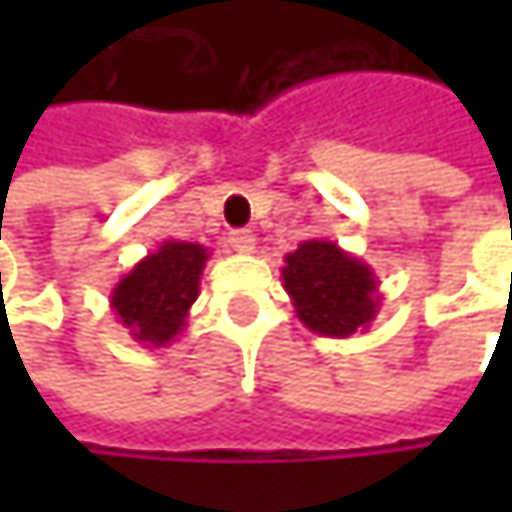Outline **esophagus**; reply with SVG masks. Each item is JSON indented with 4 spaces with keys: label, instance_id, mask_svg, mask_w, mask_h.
Listing matches in <instances>:
<instances>
[{
    "label": "esophagus",
    "instance_id": "obj_1",
    "mask_svg": "<svg viewBox=\"0 0 512 512\" xmlns=\"http://www.w3.org/2000/svg\"><path fill=\"white\" fill-rule=\"evenodd\" d=\"M228 243H231V249L240 252V255H252V252H255V234L246 231V228L231 231V234H228Z\"/></svg>",
    "mask_w": 512,
    "mask_h": 512
}]
</instances>
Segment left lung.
Listing matches in <instances>:
<instances>
[{
	"mask_svg": "<svg viewBox=\"0 0 512 512\" xmlns=\"http://www.w3.org/2000/svg\"><path fill=\"white\" fill-rule=\"evenodd\" d=\"M284 290L305 329L326 338H350L370 329L379 314V278L361 257L332 240H305L284 255Z\"/></svg>",
	"mask_w": 512,
	"mask_h": 512,
	"instance_id": "obj_1",
	"label": "left lung"
}]
</instances>
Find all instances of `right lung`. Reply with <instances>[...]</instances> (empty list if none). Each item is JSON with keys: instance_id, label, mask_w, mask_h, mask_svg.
Listing matches in <instances>:
<instances>
[{"instance_id": "obj_1", "label": "right lung", "mask_w": 512, "mask_h": 512, "mask_svg": "<svg viewBox=\"0 0 512 512\" xmlns=\"http://www.w3.org/2000/svg\"><path fill=\"white\" fill-rule=\"evenodd\" d=\"M207 260L201 243L165 240L112 287L109 305L133 341L165 347L186 329Z\"/></svg>"}]
</instances>
